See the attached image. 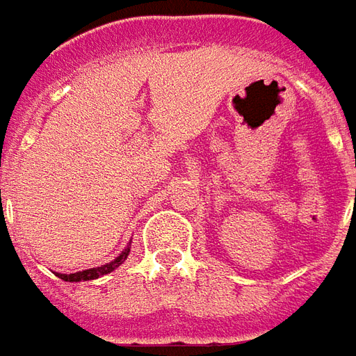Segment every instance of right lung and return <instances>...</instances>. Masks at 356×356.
Instances as JSON below:
<instances>
[{
  "label": "right lung",
  "instance_id": "obj_1",
  "mask_svg": "<svg viewBox=\"0 0 356 356\" xmlns=\"http://www.w3.org/2000/svg\"><path fill=\"white\" fill-rule=\"evenodd\" d=\"M130 248H127L124 252L118 255L115 261H111V264H106V266L101 267H92V269H85V271H79V273H57V277H61L63 281H89V280H97V277H101V275H106V273H111V271H115L127 257H129Z\"/></svg>",
  "mask_w": 356,
  "mask_h": 356
}]
</instances>
